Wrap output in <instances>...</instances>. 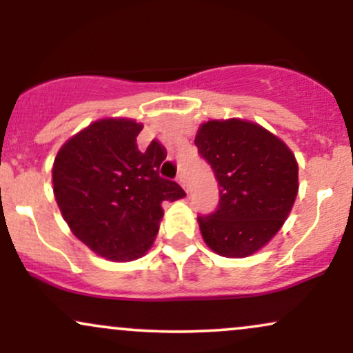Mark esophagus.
<instances>
[{
	"label": "esophagus",
	"instance_id": "esophagus-1",
	"mask_svg": "<svg viewBox=\"0 0 353 353\" xmlns=\"http://www.w3.org/2000/svg\"><path fill=\"white\" fill-rule=\"evenodd\" d=\"M177 182H179L182 189L188 190V181H185V176H184V174H182V172L179 174V176H177Z\"/></svg>",
	"mask_w": 353,
	"mask_h": 353
}]
</instances>
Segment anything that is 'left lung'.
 Masks as SVG:
<instances>
[{
  "mask_svg": "<svg viewBox=\"0 0 353 353\" xmlns=\"http://www.w3.org/2000/svg\"><path fill=\"white\" fill-rule=\"evenodd\" d=\"M221 189L212 216L197 217L202 239L222 257H249L282 229L299 192V164L281 137L239 117L202 123L194 139Z\"/></svg>",
  "mask_w": 353,
  "mask_h": 353,
  "instance_id": "1",
  "label": "left lung"
}]
</instances>
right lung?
<instances>
[{"label":"right lung","instance_id":"add662e5","mask_svg":"<svg viewBox=\"0 0 353 353\" xmlns=\"http://www.w3.org/2000/svg\"><path fill=\"white\" fill-rule=\"evenodd\" d=\"M143 128L129 117H103L70 137L52 163V192L71 232L112 262L143 257L159 232L163 202L185 196L159 176V143L137 149Z\"/></svg>","mask_w":353,"mask_h":353}]
</instances>
